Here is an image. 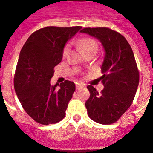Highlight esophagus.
<instances>
[{"label": "esophagus", "mask_w": 153, "mask_h": 153, "mask_svg": "<svg viewBox=\"0 0 153 153\" xmlns=\"http://www.w3.org/2000/svg\"><path fill=\"white\" fill-rule=\"evenodd\" d=\"M83 86L81 84V83H77L76 84V89L77 90H79L81 89V88H83Z\"/></svg>", "instance_id": "34e87169"}]
</instances>
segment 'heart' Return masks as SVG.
Returning <instances> with one entry per match:
<instances>
[{
	"instance_id": "b5f03b06",
	"label": "heart",
	"mask_w": 153,
	"mask_h": 153,
	"mask_svg": "<svg viewBox=\"0 0 153 153\" xmlns=\"http://www.w3.org/2000/svg\"><path fill=\"white\" fill-rule=\"evenodd\" d=\"M77 45L79 46L80 49L82 50L83 53L85 54L89 51H94L97 53L98 50V43L94 38H89V37H85V38H81L77 41ZM70 51V44H65L62 50V56L65 57L69 53Z\"/></svg>"
}]
</instances>
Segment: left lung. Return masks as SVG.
Segmentation results:
<instances>
[{
    "instance_id": "obj_1",
    "label": "left lung",
    "mask_w": 153,
    "mask_h": 153,
    "mask_svg": "<svg viewBox=\"0 0 153 153\" xmlns=\"http://www.w3.org/2000/svg\"><path fill=\"white\" fill-rule=\"evenodd\" d=\"M80 32L99 39L106 51L100 78L104 88L98 93L92 85L87 87L88 115L97 123L111 125L129 108L137 92L139 72L134 55L125 37L111 28H84Z\"/></svg>"
}]
</instances>
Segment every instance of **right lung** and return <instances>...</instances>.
I'll use <instances>...</instances> for the list:
<instances>
[{
	"label": "right lung",
	"instance_id": "add662e5",
	"mask_svg": "<svg viewBox=\"0 0 153 153\" xmlns=\"http://www.w3.org/2000/svg\"><path fill=\"white\" fill-rule=\"evenodd\" d=\"M81 27L48 26L33 33L22 47L14 77L16 95L23 108L41 125L63 120L75 84L65 80L51 85L54 68L62 60L66 42Z\"/></svg>",
	"mask_w": 153,
	"mask_h": 153
}]
</instances>
